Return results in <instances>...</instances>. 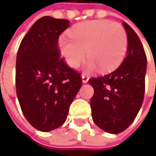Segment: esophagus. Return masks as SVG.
I'll list each match as a JSON object with an SVG mask.
<instances>
[{"label":"esophagus","mask_w":156,"mask_h":156,"mask_svg":"<svg viewBox=\"0 0 156 156\" xmlns=\"http://www.w3.org/2000/svg\"><path fill=\"white\" fill-rule=\"evenodd\" d=\"M81 78H82V82L83 83H86L88 81V79H89V77L86 75H81Z\"/></svg>","instance_id":"1"}]
</instances>
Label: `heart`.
I'll return each instance as SVG.
<instances>
[{
	"mask_svg": "<svg viewBox=\"0 0 156 156\" xmlns=\"http://www.w3.org/2000/svg\"><path fill=\"white\" fill-rule=\"evenodd\" d=\"M69 36H61L59 49L67 64L77 69L87 57L86 68L93 71L111 72L123 61L129 40L125 28L108 20H92L80 22L69 30Z\"/></svg>",
	"mask_w": 156,
	"mask_h": 156,
	"instance_id": "heart-1",
	"label": "heart"
}]
</instances>
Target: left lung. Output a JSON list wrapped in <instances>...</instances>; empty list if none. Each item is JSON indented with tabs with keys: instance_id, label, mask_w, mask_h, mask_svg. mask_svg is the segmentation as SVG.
Masks as SVG:
<instances>
[{
	"instance_id": "8db88e82",
	"label": "left lung",
	"mask_w": 156,
	"mask_h": 156,
	"mask_svg": "<svg viewBox=\"0 0 156 156\" xmlns=\"http://www.w3.org/2000/svg\"><path fill=\"white\" fill-rule=\"evenodd\" d=\"M122 24L129 40L122 63L108 75L88 80L94 89L90 100L94 122L111 134L122 132L134 122L145 93L147 56L136 33Z\"/></svg>"
}]
</instances>
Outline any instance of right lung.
I'll list each match as a JSON object with an SVG mask.
<instances>
[{"instance_id":"add662e5","label":"right lung","mask_w":156,"mask_h":156,"mask_svg":"<svg viewBox=\"0 0 156 156\" xmlns=\"http://www.w3.org/2000/svg\"><path fill=\"white\" fill-rule=\"evenodd\" d=\"M69 21L43 16L21 41L16 56L15 87L21 111L34 128L48 132L65 122L82 85L81 74L60 55L58 40Z\"/></svg>"}]
</instances>
